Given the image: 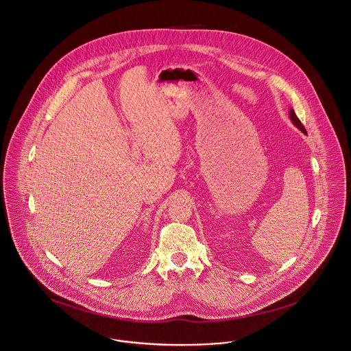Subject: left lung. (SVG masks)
Masks as SVG:
<instances>
[{
	"instance_id": "8db88e82",
	"label": "left lung",
	"mask_w": 351,
	"mask_h": 351,
	"mask_svg": "<svg viewBox=\"0 0 351 351\" xmlns=\"http://www.w3.org/2000/svg\"><path fill=\"white\" fill-rule=\"evenodd\" d=\"M289 114H290V119H291L293 124H294L297 128H300V130H301L304 134H308V132H306V130H305V127H304V124H302V123H301V120L297 117V114H295L294 109H290Z\"/></svg>"
}]
</instances>
